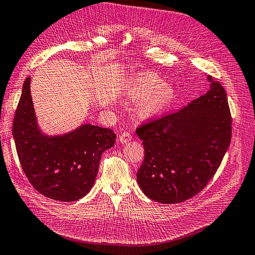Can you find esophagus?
<instances>
[{"label":"esophagus","instance_id":"1","mask_svg":"<svg viewBox=\"0 0 255 255\" xmlns=\"http://www.w3.org/2000/svg\"><path fill=\"white\" fill-rule=\"evenodd\" d=\"M119 140L121 143H128V141L132 140V136L128 132H122L119 136Z\"/></svg>","mask_w":255,"mask_h":255}]
</instances>
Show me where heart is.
Here are the masks:
<instances>
[{"instance_id": "obj_1", "label": "heart", "mask_w": 255, "mask_h": 255, "mask_svg": "<svg viewBox=\"0 0 255 255\" xmlns=\"http://www.w3.org/2000/svg\"><path fill=\"white\" fill-rule=\"evenodd\" d=\"M129 96L138 101H143L139 113L143 117H151L161 112L172 103L174 91L156 76L146 75L138 78L129 88Z\"/></svg>"}]
</instances>
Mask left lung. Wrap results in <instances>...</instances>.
<instances>
[{
    "label": "left lung",
    "mask_w": 255,
    "mask_h": 255,
    "mask_svg": "<svg viewBox=\"0 0 255 255\" xmlns=\"http://www.w3.org/2000/svg\"><path fill=\"white\" fill-rule=\"evenodd\" d=\"M211 88L186 107L138 127L144 159L137 172L143 194L165 204L184 202L215 175L232 137L227 92L207 76Z\"/></svg>",
    "instance_id": "left-lung-1"
}]
</instances>
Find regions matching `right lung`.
Masks as SVG:
<instances>
[{
    "mask_svg": "<svg viewBox=\"0 0 255 255\" xmlns=\"http://www.w3.org/2000/svg\"><path fill=\"white\" fill-rule=\"evenodd\" d=\"M12 135L29 183L41 195L61 202L76 201L88 194L102 153L116 141L113 129L91 125L64 135L43 134L37 125L30 96V76L23 83Z\"/></svg>",
    "mask_w": 255,
    "mask_h": 255,
    "instance_id": "1",
    "label": "right lung"
}]
</instances>
